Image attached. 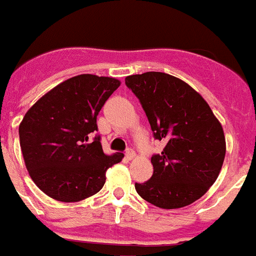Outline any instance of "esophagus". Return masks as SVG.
Here are the masks:
<instances>
[{
  "instance_id": "34e87169",
  "label": "esophagus",
  "mask_w": 256,
  "mask_h": 256,
  "mask_svg": "<svg viewBox=\"0 0 256 256\" xmlns=\"http://www.w3.org/2000/svg\"><path fill=\"white\" fill-rule=\"evenodd\" d=\"M134 156H136V154H134V152H133L132 149H126V160H133V158H134Z\"/></svg>"
}]
</instances>
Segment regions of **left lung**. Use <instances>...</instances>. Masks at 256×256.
<instances>
[{"instance_id": "obj_1", "label": "left lung", "mask_w": 256, "mask_h": 256, "mask_svg": "<svg viewBox=\"0 0 256 256\" xmlns=\"http://www.w3.org/2000/svg\"><path fill=\"white\" fill-rule=\"evenodd\" d=\"M126 85L140 100L154 138L166 144L161 154L152 156V178L134 183L137 194L164 209L190 206L222 168V126L202 95L174 76L146 72L128 76Z\"/></svg>"}]
</instances>
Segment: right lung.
I'll use <instances>...</instances> for the list:
<instances>
[{
    "label": "right lung",
    "instance_id": "right-lung-1",
    "mask_svg": "<svg viewBox=\"0 0 256 256\" xmlns=\"http://www.w3.org/2000/svg\"><path fill=\"white\" fill-rule=\"evenodd\" d=\"M120 86L111 77L81 74L42 96L23 118L19 141L34 183L50 198L74 202L95 195L122 153H103L96 116Z\"/></svg>",
    "mask_w": 256,
    "mask_h": 256
}]
</instances>
